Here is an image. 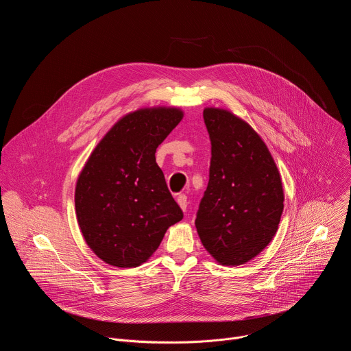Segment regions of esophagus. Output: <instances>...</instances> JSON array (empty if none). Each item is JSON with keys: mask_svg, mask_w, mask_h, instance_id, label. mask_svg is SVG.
Wrapping results in <instances>:
<instances>
[{"mask_svg": "<svg viewBox=\"0 0 351 351\" xmlns=\"http://www.w3.org/2000/svg\"><path fill=\"white\" fill-rule=\"evenodd\" d=\"M176 202H178L179 207H180L183 211H186V208H187V197H186L184 194H179V195L176 197Z\"/></svg>", "mask_w": 351, "mask_h": 351, "instance_id": "1", "label": "esophagus"}]
</instances>
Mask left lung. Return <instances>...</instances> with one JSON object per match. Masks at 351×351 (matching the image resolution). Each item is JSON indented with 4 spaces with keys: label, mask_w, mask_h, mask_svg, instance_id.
Returning <instances> with one entry per match:
<instances>
[{
    "label": "left lung",
    "mask_w": 351,
    "mask_h": 351,
    "mask_svg": "<svg viewBox=\"0 0 351 351\" xmlns=\"http://www.w3.org/2000/svg\"><path fill=\"white\" fill-rule=\"evenodd\" d=\"M210 180L195 228L222 265H240L269 244L283 213L279 171L258 133L230 111L206 108Z\"/></svg>",
    "instance_id": "8db88e82"
}]
</instances>
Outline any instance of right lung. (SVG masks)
Wrapping results in <instances>:
<instances>
[{"label":"right lung","instance_id":"add662e5","mask_svg":"<svg viewBox=\"0 0 351 351\" xmlns=\"http://www.w3.org/2000/svg\"><path fill=\"white\" fill-rule=\"evenodd\" d=\"M179 108H143L121 118L82 169L75 207L87 245L104 263L133 268L183 218L156 162L157 147L182 121Z\"/></svg>","mask_w":351,"mask_h":351}]
</instances>
